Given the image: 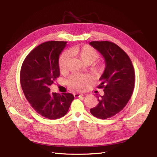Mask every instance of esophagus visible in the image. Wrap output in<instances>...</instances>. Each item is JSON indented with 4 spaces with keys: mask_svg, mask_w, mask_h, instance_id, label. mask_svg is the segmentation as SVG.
Returning <instances> with one entry per match:
<instances>
[{
    "mask_svg": "<svg viewBox=\"0 0 157 157\" xmlns=\"http://www.w3.org/2000/svg\"><path fill=\"white\" fill-rule=\"evenodd\" d=\"M84 95L82 94H78V93H76V94H74V96L75 98H78V97H81V96H83Z\"/></svg>",
    "mask_w": 157,
    "mask_h": 157,
    "instance_id": "obj_1",
    "label": "esophagus"
}]
</instances>
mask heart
Segmentation results:
<instances>
[{
    "instance_id": "1",
    "label": "heart",
    "mask_w": 157,
    "mask_h": 157,
    "mask_svg": "<svg viewBox=\"0 0 157 157\" xmlns=\"http://www.w3.org/2000/svg\"><path fill=\"white\" fill-rule=\"evenodd\" d=\"M71 54L77 56L86 65H90L96 61L99 57L98 52L93 47L89 45L82 46H75L70 50V52H63L59 59V68L60 71L63 72L67 69V64L70 59ZM94 73H101L104 69V65L101 63H96L92 68ZM88 78L86 75L80 74H74L71 75L67 80L68 86L75 90H81L84 85L88 82Z\"/></svg>"
}]
</instances>
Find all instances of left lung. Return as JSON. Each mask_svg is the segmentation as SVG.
Here are the masks:
<instances>
[{"label": "left lung", "instance_id": "8db88e82", "mask_svg": "<svg viewBox=\"0 0 157 157\" xmlns=\"http://www.w3.org/2000/svg\"><path fill=\"white\" fill-rule=\"evenodd\" d=\"M103 56L105 68L99 80V88H103V96L98 97V104L90 113L100 119L115 116L126 105L132 96L135 82V73L132 61L119 46L109 41L90 42Z\"/></svg>", "mask_w": 157, "mask_h": 157}]
</instances>
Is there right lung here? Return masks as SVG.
Listing matches in <instances>:
<instances>
[{
	"label": "right lung",
	"mask_w": 157,
	"mask_h": 157,
	"mask_svg": "<svg viewBox=\"0 0 157 157\" xmlns=\"http://www.w3.org/2000/svg\"><path fill=\"white\" fill-rule=\"evenodd\" d=\"M66 41H48L33 49L23 61L20 82L27 101L35 111L50 120L67 114L74 96L50 92V86L59 77V57Z\"/></svg>",
	"instance_id": "1"
}]
</instances>
